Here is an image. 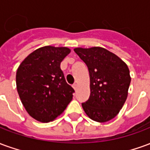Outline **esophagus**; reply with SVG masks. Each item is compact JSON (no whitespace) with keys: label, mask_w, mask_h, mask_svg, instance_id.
I'll use <instances>...</instances> for the list:
<instances>
[{"label":"esophagus","mask_w":150,"mask_h":150,"mask_svg":"<svg viewBox=\"0 0 150 150\" xmlns=\"http://www.w3.org/2000/svg\"><path fill=\"white\" fill-rule=\"evenodd\" d=\"M73 88L75 89V91H76V90H77V84H76V83L73 84Z\"/></svg>","instance_id":"obj_1"}]
</instances>
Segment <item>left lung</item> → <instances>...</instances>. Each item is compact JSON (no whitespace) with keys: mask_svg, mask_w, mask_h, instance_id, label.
Here are the masks:
<instances>
[{"mask_svg":"<svg viewBox=\"0 0 150 150\" xmlns=\"http://www.w3.org/2000/svg\"><path fill=\"white\" fill-rule=\"evenodd\" d=\"M74 51L85 62L90 75L91 94L82 107L91 120L107 122L119 113L127 99L131 82L128 66L102 47Z\"/></svg>","mask_w":150,"mask_h":150,"instance_id":"left-lung-1","label":"left lung"}]
</instances>
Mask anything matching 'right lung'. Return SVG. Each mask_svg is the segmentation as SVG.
<instances>
[{
	"label": "right lung",
	"mask_w": 150,
	"mask_h": 150,
	"mask_svg": "<svg viewBox=\"0 0 150 150\" xmlns=\"http://www.w3.org/2000/svg\"><path fill=\"white\" fill-rule=\"evenodd\" d=\"M70 52L67 47L43 46L28 55L17 71L21 103L30 116L40 122L52 121L71 101L75 90L60 68Z\"/></svg>",
	"instance_id": "right-lung-1"
}]
</instances>
